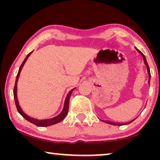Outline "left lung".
Returning <instances> with one entry per match:
<instances>
[{"label": "left lung", "instance_id": "8db88e82", "mask_svg": "<svg viewBox=\"0 0 160 160\" xmlns=\"http://www.w3.org/2000/svg\"><path fill=\"white\" fill-rule=\"evenodd\" d=\"M136 49L138 50V52L140 54H141V55L143 56V60H144V63H145V65H146V68H147V71H148V76H149V79H148V83H150V78H151L150 69H149V67H148V63H147V61H146V58H145V55H144V54H143V53H142V52H141V51H139L138 49ZM134 120H135V119H134ZM134 120H132V122L134 121ZM102 122H106V123L110 124H113V125H121V124H117V123H113V122H106V121H102ZM128 122V123H125V124H128L131 123V122Z\"/></svg>", "mask_w": 160, "mask_h": 160}]
</instances>
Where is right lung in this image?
<instances>
[{"instance_id": "1", "label": "right lung", "mask_w": 160, "mask_h": 160, "mask_svg": "<svg viewBox=\"0 0 160 160\" xmlns=\"http://www.w3.org/2000/svg\"><path fill=\"white\" fill-rule=\"evenodd\" d=\"M31 53H32V52H30V53L27 55V57H26L25 59V60H24L23 62L22 63L21 66H20V68H19V69L18 73H17V78H16V82H15V85H14V100H15V104H16V107H17V111H18V112L20 113V114L22 116V117L25 118L26 120H28V122H31V123L34 124L35 125H36V126H38V127H47V126H50V125H53V124H55L57 123H58V122H61V121H62V120H63V119H65V117H66L67 113H68V112L69 100H70V98H71L72 92L73 91V89H71V90L68 92V95H67V97H66V99H65V101L64 108H63V110L62 111V112H61L58 116H57L56 117L52 118V119H50L38 120V119H32V118L29 117H28V116L26 115L25 113H24L22 111L20 106H19L18 100H17V81H18L19 74H20V72H21V70H22V68L23 65H24V64H25V62H26V60H28V57L30 55V54H31Z\"/></svg>"}]
</instances>
